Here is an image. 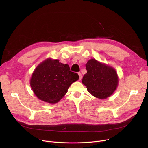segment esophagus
I'll return each instance as SVG.
<instances>
[{"mask_svg": "<svg viewBox=\"0 0 148 148\" xmlns=\"http://www.w3.org/2000/svg\"><path fill=\"white\" fill-rule=\"evenodd\" d=\"M79 80H82V74L80 73H79Z\"/></svg>", "mask_w": 148, "mask_h": 148, "instance_id": "1", "label": "esophagus"}]
</instances>
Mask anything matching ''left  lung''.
I'll return each mask as SVG.
<instances>
[{
  "instance_id": "1",
  "label": "left lung",
  "mask_w": 148,
  "mask_h": 148,
  "mask_svg": "<svg viewBox=\"0 0 148 148\" xmlns=\"http://www.w3.org/2000/svg\"><path fill=\"white\" fill-rule=\"evenodd\" d=\"M86 68L87 73L82 82L88 91L99 99L110 97L118 86L119 77L116 69L93 58L88 61Z\"/></svg>"
}]
</instances>
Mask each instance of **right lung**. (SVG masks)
Segmentation results:
<instances>
[{
  "label": "right lung",
  "mask_w": 148,
  "mask_h": 148,
  "mask_svg": "<svg viewBox=\"0 0 148 148\" xmlns=\"http://www.w3.org/2000/svg\"><path fill=\"white\" fill-rule=\"evenodd\" d=\"M78 80L79 75L70 71L68 64L49 58L36 67L30 85L38 99L56 104L65 95L71 84Z\"/></svg>",
  "instance_id": "1"
}]
</instances>
